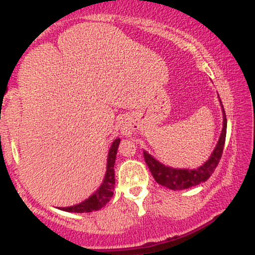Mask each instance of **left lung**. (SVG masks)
I'll return each mask as SVG.
<instances>
[{
  "label": "left lung",
  "instance_id": "left-lung-1",
  "mask_svg": "<svg viewBox=\"0 0 255 255\" xmlns=\"http://www.w3.org/2000/svg\"><path fill=\"white\" fill-rule=\"evenodd\" d=\"M222 111H223V129H222L217 146L213 150L209 160H206L198 169L170 168V166H166L159 163L156 158H153L150 153L144 151L145 162L157 183L162 184V186L169 189H172V191H181V189H187L198 186L199 183L209 180L213 171H215L216 166L218 165L219 159H221L222 153H223L225 135H227V116H225L223 105H222Z\"/></svg>",
  "mask_w": 255,
  "mask_h": 255
}]
</instances>
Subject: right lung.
Instances as JSON below:
<instances>
[{
    "instance_id": "obj_1",
    "label": "right lung",
    "mask_w": 255,
    "mask_h": 255,
    "mask_svg": "<svg viewBox=\"0 0 255 255\" xmlns=\"http://www.w3.org/2000/svg\"><path fill=\"white\" fill-rule=\"evenodd\" d=\"M119 144L120 139H115L113 144H111L109 154H108L105 177L103 180V183L101 184V187L96 191V193H93L89 199H86L83 203L69 207H60V210L67 212L83 213L98 211V210H101L102 207L105 206V204H107L114 195V186H115V171H114V165H115Z\"/></svg>"
}]
</instances>
